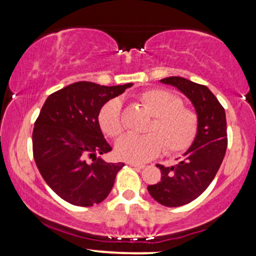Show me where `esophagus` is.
<instances>
[{
  "instance_id": "esophagus-1",
  "label": "esophagus",
  "mask_w": 256,
  "mask_h": 256,
  "mask_svg": "<svg viewBox=\"0 0 256 256\" xmlns=\"http://www.w3.org/2000/svg\"><path fill=\"white\" fill-rule=\"evenodd\" d=\"M128 165L132 167H136V168H140V170H143L146 167L143 164H137V162H128Z\"/></svg>"
}]
</instances>
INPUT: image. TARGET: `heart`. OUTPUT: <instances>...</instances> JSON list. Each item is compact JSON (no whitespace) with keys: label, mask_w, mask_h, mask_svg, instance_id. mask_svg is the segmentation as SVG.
Here are the masks:
<instances>
[{"label":"heart","mask_w":256,"mask_h":256,"mask_svg":"<svg viewBox=\"0 0 256 256\" xmlns=\"http://www.w3.org/2000/svg\"><path fill=\"white\" fill-rule=\"evenodd\" d=\"M140 104L152 116L146 136L124 134L116 143V154L128 162H146L158 156L165 146L170 154L189 148L196 136L198 116L183 107V101L168 91L146 90L140 98ZM102 131L116 137L124 131L122 118V101L112 98L102 106L98 113Z\"/></svg>","instance_id":"heart-1"}]
</instances>
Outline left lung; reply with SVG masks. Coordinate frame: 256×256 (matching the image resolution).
Returning a JSON list of instances; mask_svg holds the SVG:
<instances>
[{
    "instance_id": "8db88e82",
    "label": "left lung",
    "mask_w": 256,
    "mask_h": 256,
    "mask_svg": "<svg viewBox=\"0 0 256 256\" xmlns=\"http://www.w3.org/2000/svg\"><path fill=\"white\" fill-rule=\"evenodd\" d=\"M160 83L177 88L190 100L198 126L192 146L177 165H156L161 180L148 185L155 201L166 207H179L198 198L216 177L228 146L226 116L222 106L204 85L182 77H167Z\"/></svg>"
}]
</instances>
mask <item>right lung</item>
<instances>
[{"mask_svg": "<svg viewBox=\"0 0 256 256\" xmlns=\"http://www.w3.org/2000/svg\"><path fill=\"white\" fill-rule=\"evenodd\" d=\"M132 85L77 82L44 102L32 134L34 158L46 183L68 204L89 207L110 192L124 164L98 158L112 150L100 128L98 113L106 102ZM89 156L92 163L86 160Z\"/></svg>", "mask_w": 256, "mask_h": 256, "instance_id": "obj_1", "label": "right lung"}]
</instances>
